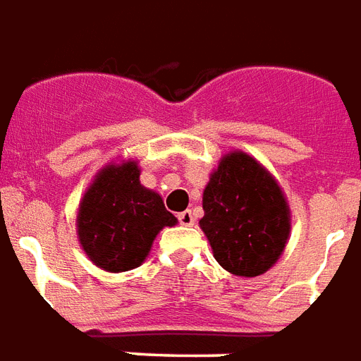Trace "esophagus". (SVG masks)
<instances>
[{
  "label": "esophagus",
  "mask_w": 361,
  "mask_h": 361,
  "mask_svg": "<svg viewBox=\"0 0 361 361\" xmlns=\"http://www.w3.org/2000/svg\"><path fill=\"white\" fill-rule=\"evenodd\" d=\"M194 213L190 212V209H186V212L178 213V223L180 225H184V227H190V225H194Z\"/></svg>",
  "instance_id": "34e87169"
}]
</instances>
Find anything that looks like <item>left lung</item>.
<instances>
[{"mask_svg":"<svg viewBox=\"0 0 361 361\" xmlns=\"http://www.w3.org/2000/svg\"><path fill=\"white\" fill-rule=\"evenodd\" d=\"M200 227L223 269L238 277L264 275L290 235V209L277 180L252 155L221 157L204 190Z\"/></svg>","mask_w":361,"mask_h":361,"instance_id":"1","label":"left lung"}]
</instances>
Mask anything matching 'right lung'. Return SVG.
Here are the masks:
<instances>
[{
	"label": "right lung",
	"mask_w": 361,
	"mask_h": 361,
	"mask_svg": "<svg viewBox=\"0 0 361 361\" xmlns=\"http://www.w3.org/2000/svg\"><path fill=\"white\" fill-rule=\"evenodd\" d=\"M175 223L161 196L140 184L138 163L128 159L97 173L78 206L76 233L97 267L121 273L138 267L157 233Z\"/></svg>",
	"instance_id": "right-lung-1"
}]
</instances>
